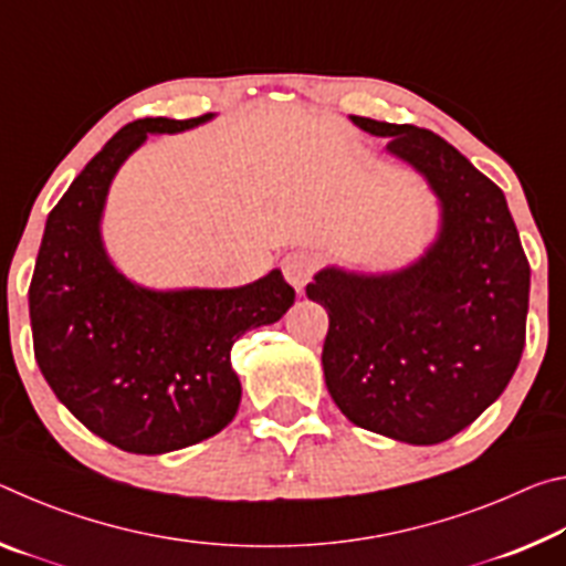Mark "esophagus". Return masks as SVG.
I'll list each match as a JSON object with an SVG mask.
<instances>
[{"label":"esophagus","instance_id":"34e87169","mask_svg":"<svg viewBox=\"0 0 566 566\" xmlns=\"http://www.w3.org/2000/svg\"><path fill=\"white\" fill-rule=\"evenodd\" d=\"M314 270H317V256L310 252H292L282 260V272L296 292H302L306 282L312 280Z\"/></svg>","mask_w":566,"mask_h":566}]
</instances>
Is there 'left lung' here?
Here are the masks:
<instances>
[{
  "label": "left lung",
  "instance_id": "obj_1",
  "mask_svg": "<svg viewBox=\"0 0 566 566\" xmlns=\"http://www.w3.org/2000/svg\"><path fill=\"white\" fill-rule=\"evenodd\" d=\"M391 139L427 179L439 232L397 272L324 266L306 296L329 314L324 381L352 424L407 444H439L500 399L522 359L530 264L504 191L439 134L349 117Z\"/></svg>",
  "mask_w": 566,
  "mask_h": 566
}]
</instances>
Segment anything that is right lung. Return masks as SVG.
Here are the masks:
<instances>
[{
    "instance_id": "obj_1",
    "label": "right lung",
    "mask_w": 566,
    "mask_h": 566,
    "mask_svg": "<svg viewBox=\"0 0 566 566\" xmlns=\"http://www.w3.org/2000/svg\"><path fill=\"white\" fill-rule=\"evenodd\" d=\"M212 117L122 127L46 217L36 254L30 317L46 385L90 432L132 454H167L222 432L242 399L232 344L294 304L280 270L232 290H149L104 249V207L124 161L147 134Z\"/></svg>"
}]
</instances>
